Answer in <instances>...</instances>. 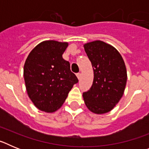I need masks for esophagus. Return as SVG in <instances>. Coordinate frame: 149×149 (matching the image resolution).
Instances as JSON below:
<instances>
[{
	"mask_svg": "<svg viewBox=\"0 0 149 149\" xmlns=\"http://www.w3.org/2000/svg\"><path fill=\"white\" fill-rule=\"evenodd\" d=\"M77 78H78V80H80V79H81V73H77Z\"/></svg>",
	"mask_w": 149,
	"mask_h": 149,
	"instance_id": "34e87169",
	"label": "esophagus"
}]
</instances>
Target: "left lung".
<instances>
[{
  "label": "left lung",
  "instance_id": "1",
  "mask_svg": "<svg viewBox=\"0 0 149 149\" xmlns=\"http://www.w3.org/2000/svg\"><path fill=\"white\" fill-rule=\"evenodd\" d=\"M94 72L93 85L83 93L85 104L96 114L110 112L123 95L127 82L125 62L114 47L102 41L84 45Z\"/></svg>",
  "mask_w": 149,
  "mask_h": 149
}]
</instances>
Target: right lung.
<instances>
[{
  "instance_id": "right-lung-1",
  "label": "right lung",
  "mask_w": 149,
  "mask_h": 149,
  "mask_svg": "<svg viewBox=\"0 0 149 149\" xmlns=\"http://www.w3.org/2000/svg\"><path fill=\"white\" fill-rule=\"evenodd\" d=\"M67 42L54 40L39 43L30 51L24 66L29 98L42 111L53 113L61 107L78 79L70 63L63 58Z\"/></svg>"
}]
</instances>
